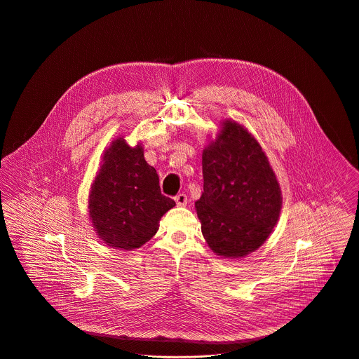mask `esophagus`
Segmentation results:
<instances>
[{"label":"esophagus","instance_id":"1","mask_svg":"<svg viewBox=\"0 0 359 359\" xmlns=\"http://www.w3.org/2000/svg\"><path fill=\"white\" fill-rule=\"evenodd\" d=\"M174 199H175V202H177L178 206H185V205L188 203V198H187L185 194H178Z\"/></svg>","mask_w":359,"mask_h":359}]
</instances>
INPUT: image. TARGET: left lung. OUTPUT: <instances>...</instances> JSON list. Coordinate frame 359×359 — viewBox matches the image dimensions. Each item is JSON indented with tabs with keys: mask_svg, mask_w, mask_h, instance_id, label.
Segmentation results:
<instances>
[{
	"mask_svg": "<svg viewBox=\"0 0 359 359\" xmlns=\"http://www.w3.org/2000/svg\"><path fill=\"white\" fill-rule=\"evenodd\" d=\"M203 192L195 203L202 234L215 253L241 257L273 231L281 191L257 140L237 122L223 129L202 154Z\"/></svg>",
	"mask_w": 359,
	"mask_h": 359,
	"instance_id": "1",
	"label": "left lung"
}]
</instances>
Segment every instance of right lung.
I'll return each instance as SVG.
<instances>
[{
  "mask_svg": "<svg viewBox=\"0 0 359 359\" xmlns=\"http://www.w3.org/2000/svg\"><path fill=\"white\" fill-rule=\"evenodd\" d=\"M89 196V216L99 238L130 250L151 238L160 219L175 206L160 191L158 175L140 144L129 147L122 137L107 149Z\"/></svg>",
  "mask_w": 359,
  "mask_h": 359,
  "instance_id": "right-lung-1",
  "label": "right lung"
}]
</instances>
